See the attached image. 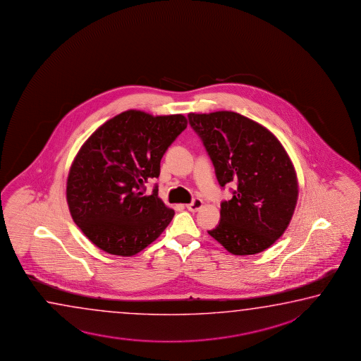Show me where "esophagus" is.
<instances>
[{
	"label": "esophagus",
	"mask_w": 361,
	"mask_h": 361,
	"mask_svg": "<svg viewBox=\"0 0 361 361\" xmlns=\"http://www.w3.org/2000/svg\"><path fill=\"white\" fill-rule=\"evenodd\" d=\"M202 206H203V201L200 200V198L193 200V202L190 203V204H185V207H187V209L190 211V212H197V211H200V209L202 208Z\"/></svg>",
	"instance_id": "obj_1"
}]
</instances>
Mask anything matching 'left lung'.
<instances>
[{
	"label": "left lung",
	"mask_w": 361,
	"mask_h": 361,
	"mask_svg": "<svg viewBox=\"0 0 361 361\" xmlns=\"http://www.w3.org/2000/svg\"><path fill=\"white\" fill-rule=\"evenodd\" d=\"M216 169L221 187L238 190L221 203L219 226L208 231L228 252L254 255L287 230L298 200L293 163L270 130L233 111L188 114Z\"/></svg>",
	"instance_id": "8db88e82"
}]
</instances>
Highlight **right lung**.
<instances>
[{
	"mask_svg": "<svg viewBox=\"0 0 361 361\" xmlns=\"http://www.w3.org/2000/svg\"><path fill=\"white\" fill-rule=\"evenodd\" d=\"M187 123L182 114L123 111L83 142L68 173L67 203L74 224L98 249L133 257L171 224L174 209L157 187L145 196L144 184L159 177L165 150Z\"/></svg>",
	"mask_w": 361,
	"mask_h": 361,
	"instance_id": "1",
	"label": "right lung"
}]
</instances>
